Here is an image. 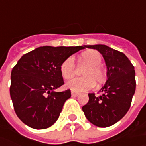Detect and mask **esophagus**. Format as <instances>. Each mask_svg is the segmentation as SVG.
Listing matches in <instances>:
<instances>
[{
  "instance_id": "34e87169",
  "label": "esophagus",
  "mask_w": 146,
  "mask_h": 146,
  "mask_svg": "<svg viewBox=\"0 0 146 146\" xmlns=\"http://www.w3.org/2000/svg\"><path fill=\"white\" fill-rule=\"evenodd\" d=\"M79 94H80L79 93H76V92H74V91H71V95H72V97H77Z\"/></svg>"
}]
</instances>
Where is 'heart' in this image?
<instances>
[{
	"instance_id": "obj_1",
	"label": "heart",
	"mask_w": 146,
	"mask_h": 146,
	"mask_svg": "<svg viewBox=\"0 0 146 146\" xmlns=\"http://www.w3.org/2000/svg\"><path fill=\"white\" fill-rule=\"evenodd\" d=\"M81 62L88 65L83 72L85 77L75 78L66 83V86L72 91L83 92L93 88L95 85V81L101 83L105 79V74L100 65L102 62L101 53L97 50H88L80 55ZM62 77L68 80L72 78L76 73V63L72 57H69L64 60L60 67Z\"/></svg>"
}]
</instances>
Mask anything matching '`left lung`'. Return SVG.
Returning <instances> with one entry per match:
<instances>
[{
	"instance_id": "left-lung-1",
	"label": "left lung",
	"mask_w": 146,
	"mask_h": 146,
	"mask_svg": "<svg viewBox=\"0 0 146 146\" xmlns=\"http://www.w3.org/2000/svg\"><path fill=\"white\" fill-rule=\"evenodd\" d=\"M102 53L106 65L107 80L100 96L88 93L89 100L82 110L87 119L95 126L106 127L116 123L131 106L135 90V70L124 53L104 44L84 45Z\"/></svg>"
}]
</instances>
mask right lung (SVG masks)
<instances>
[{"label": "right lung", "instance_id": "obj_1", "mask_svg": "<svg viewBox=\"0 0 146 146\" xmlns=\"http://www.w3.org/2000/svg\"><path fill=\"white\" fill-rule=\"evenodd\" d=\"M84 46L39 47L24 54L11 71L9 88L17 116L26 125L45 129L58 120L70 90L56 92L64 84L60 67Z\"/></svg>", "mask_w": 146, "mask_h": 146}]
</instances>
